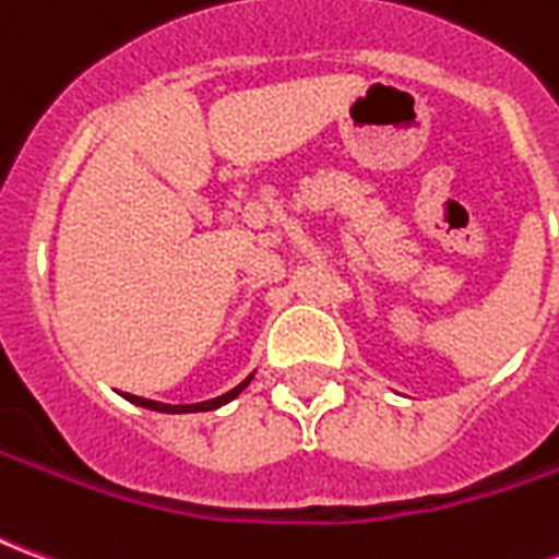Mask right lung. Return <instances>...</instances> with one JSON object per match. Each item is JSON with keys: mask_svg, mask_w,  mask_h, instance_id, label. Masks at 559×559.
<instances>
[{"mask_svg": "<svg viewBox=\"0 0 559 559\" xmlns=\"http://www.w3.org/2000/svg\"><path fill=\"white\" fill-rule=\"evenodd\" d=\"M254 377V374H251ZM251 377L248 380H242L239 386L230 389V392H224V395H218V399H212V401H200V404H160V401H148V399H140V395H128L126 392V399L131 401V404H138V407H146V411H158V413H203V411H218L221 404H227V401H233L239 392H242L248 383H251Z\"/></svg>", "mask_w": 559, "mask_h": 559, "instance_id": "add662e5", "label": "right lung"}]
</instances>
